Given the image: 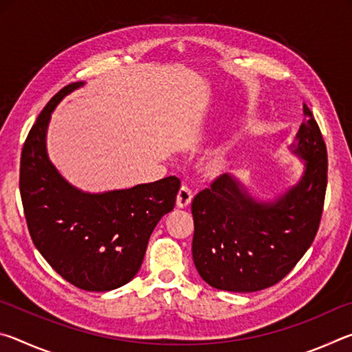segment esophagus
I'll return each instance as SVG.
<instances>
[{"mask_svg":"<svg viewBox=\"0 0 352 352\" xmlns=\"http://www.w3.org/2000/svg\"><path fill=\"white\" fill-rule=\"evenodd\" d=\"M192 200V192L188 186H182L177 194V206L178 208H188Z\"/></svg>","mask_w":352,"mask_h":352,"instance_id":"esophagus-1","label":"esophagus"}]
</instances>
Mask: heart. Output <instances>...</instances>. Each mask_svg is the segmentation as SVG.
I'll return each instance as SVG.
<instances>
[{
	"label": "heart",
	"mask_w": 352,
	"mask_h": 352,
	"mask_svg": "<svg viewBox=\"0 0 352 352\" xmlns=\"http://www.w3.org/2000/svg\"><path fill=\"white\" fill-rule=\"evenodd\" d=\"M236 153L233 146H222L212 151L204 162V172L211 178L223 177L233 169Z\"/></svg>",
	"instance_id": "1"
}]
</instances>
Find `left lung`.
Masks as SVG:
<instances>
[{"mask_svg":"<svg viewBox=\"0 0 352 352\" xmlns=\"http://www.w3.org/2000/svg\"><path fill=\"white\" fill-rule=\"evenodd\" d=\"M292 153L305 172L275 201H259L230 175L195 195L192 259L214 289L258 292L289 275L317 236L327 184V152L309 107Z\"/></svg>","mask_w":352,"mask_h":352,"instance_id":"obj_1","label":"left lung"}]
</instances>
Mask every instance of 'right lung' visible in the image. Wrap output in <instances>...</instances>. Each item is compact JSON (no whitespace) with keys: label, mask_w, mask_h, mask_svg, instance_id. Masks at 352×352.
<instances>
[{"label":"right lung","mask_w":352,"mask_h":352,"mask_svg":"<svg viewBox=\"0 0 352 352\" xmlns=\"http://www.w3.org/2000/svg\"><path fill=\"white\" fill-rule=\"evenodd\" d=\"M85 82L62 88L37 118L21 151L20 194L29 234L52 269L76 287L107 292L132 281L148 237L175 206L180 180L91 194L58 174L46 152L51 113Z\"/></svg>","instance_id":"right-lung-1"}]
</instances>
